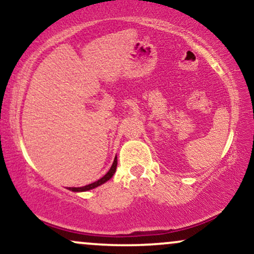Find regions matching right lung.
Instances as JSON below:
<instances>
[{"label": "right lung", "instance_id": "add662e5", "mask_svg": "<svg viewBox=\"0 0 254 254\" xmlns=\"http://www.w3.org/2000/svg\"><path fill=\"white\" fill-rule=\"evenodd\" d=\"M116 168H117V156H116L115 161H113V165L111 166L110 171L107 172V173L105 174V176H104L103 178H101V179H99V180H97V182H94V183L89 184V185H86V186H83V188H69V190H71V191H74V192L92 190V189L97 188V186L101 185V184H104V183H106L107 180H110L111 178L113 177V174H115V172H116Z\"/></svg>", "mask_w": 254, "mask_h": 254}]
</instances>
